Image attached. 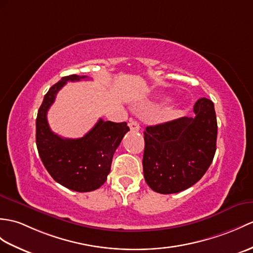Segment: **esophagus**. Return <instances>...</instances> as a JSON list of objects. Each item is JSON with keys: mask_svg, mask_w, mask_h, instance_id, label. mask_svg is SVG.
Segmentation results:
<instances>
[{"mask_svg": "<svg viewBox=\"0 0 253 253\" xmlns=\"http://www.w3.org/2000/svg\"><path fill=\"white\" fill-rule=\"evenodd\" d=\"M129 128H130V130H133V131H138L140 129V126H139V123L137 121L134 120H131L130 122H129Z\"/></svg>", "mask_w": 253, "mask_h": 253, "instance_id": "1", "label": "esophagus"}]
</instances>
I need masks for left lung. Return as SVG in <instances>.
I'll return each mask as SVG.
<instances>
[{
    "instance_id": "obj_1",
    "label": "left lung",
    "mask_w": 253,
    "mask_h": 253,
    "mask_svg": "<svg viewBox=\"0 0 253 253\" xmlns=\"http://www.w3.org/2000/svg\"><path fill=\"white\" fill-rule=\"evenodd\" d=\"M194 113L195 117H180L145 128L144 179L157 193L173 194L189 189L212 163L218 134L213 102L198 99Z\"/></svg>"
}]
</instances>
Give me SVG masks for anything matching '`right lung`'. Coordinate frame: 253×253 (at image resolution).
Returning <instances> with one entry per match:
<instances>
[{
	"label": "right lung",
	"instance_id": "1",
	"mask_svg": "<svg viewBox=\"0 0 253 253\" xmlns=\"http://www.w3.org/2000/svg\"><path fill=\"white\" fill-rule=\"evenodd\" d=\"M84 79L87 76H64L49 88L39 109L35 136L39 155L51 178L75 192L95 191L107 181L114 152L129 130L126 122H104L101 119L79 139L61 138L50 130L47 111L54 103L57 92L67 82Z\"/></svg>",
	"mask_w": 253,
	"mask_h": 253
}]
</instances>
